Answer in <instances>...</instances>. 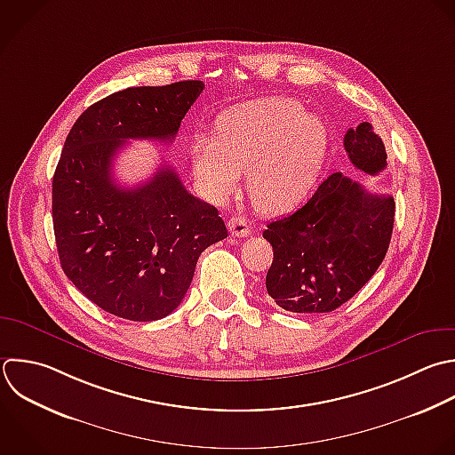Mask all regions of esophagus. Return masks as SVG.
<instances>
[{
  "instance_id": "esophagus-1",
  "label": "esophagus",
  "mask_w": 455,
  "mask_h": 455,
  "mask_svg": "<svg viewBox=\"0 0 455 455\" xmlns=\"http://www.w3.org/2000/svg\"><path fill=\"white\" fill-rule=\"evenodd\" d=\"M228 228H229L231 235L238 236V238H245L251 235V224L247 222L245 217H231L228 222Z\"/></svg>"
}]
</instances>
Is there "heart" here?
Segmentation results:
<instances>
[{"instance_id": "1", "label": "heart", "mask_w": 455, "mask_h": 455, "mask_svg": "<svg viewBox=\"0 0 455 455\" xmlns=\"http://www.w3.org/2000/svg\"><path fill=\"white\" fill-rule=\"evenodd\" d=\"M327 124L291 100H261L224 114L215 140L192 146L194 174L217 203L231 197L247 171L252 203L265 213L293 210L316 187L329 156Z\"/></svg>"}]
</instances>
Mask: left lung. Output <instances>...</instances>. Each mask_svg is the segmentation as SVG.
Instances as JSON below:
<instances>
[{"label": "left lung", "mask_w": 455, "mask_h": 455, "mask_svg": "<svg viewBox=\"0 0 455 455\" xmlns=\"http://www.w3.org/2000/svg\"><path fill=\"white\" fill-rule=\"evenodd\" d=\"M343 148L370 176L386 169V149L370 123L348 130ZM395 217L391 196L366 192L331 174L295 213L274 220L263 238L274 249L267 291L286 311L329 313L352 299L382 263Z\"/></svg>", "instance_id": "8db88e82"}]
</instances>
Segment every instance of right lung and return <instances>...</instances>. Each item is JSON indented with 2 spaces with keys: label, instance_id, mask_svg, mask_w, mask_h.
<instances>
[{
  "label": "right lung",
  "instance_id": "add662e5",
  "mask_svg": "<svg viewBox=\"0 0 455 455\" xmlns=\"http://www.w3.org/2000/svg\"><path fill=\"white\" fill-rule=\"evenodd\" d=\"M204 84L130 87L89 107L71 128L53 176L60 265L96 306L133 322L160 320L183 300L201 252L228 236L215 206L169 165L119 187L114 158L130 139L171 142Z\"/></svg>",
  "mask_w": 455,
  "mask_h": 455
}]
</instances>
